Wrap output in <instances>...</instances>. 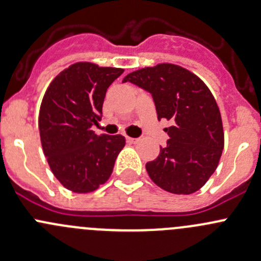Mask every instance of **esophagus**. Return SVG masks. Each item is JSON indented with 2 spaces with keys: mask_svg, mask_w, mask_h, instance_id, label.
<instances>
[{
  "mask_svg": "<svg viewBox=\"0 0 261 261\" xmlns=\"http://www.w3.org/2000/svg\"><path fill=\"white\" fill-rule=\"evenodd\" d=\"M139 139H135V138H130V136H126V141H127L128 144H135L138 143Z\"/></svg>",
  "mask_w": 261,
  "mask_h": 261,
  "instance_id": "34e87169",
  "label": "esophagus"
}]
</instances>
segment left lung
<instances>
[{"label":"left lung","instance_id":"left-lung-1","mask_svg":"<svg viewBox=\"0 0 261 261\" xmlns=\"http://www.w3.org/2000/svg\"><path fill=\"white\" fill-rule=\"evenodd\" d=\"M150 92L158 120L172 126L167 146L146 163L150 179L164 191L192 194L215 173L225 145L222 118L215 97L203 81L186 68L170 63L135 70L123 78Z\"/></svg>","mask_w":261,"mask_h":261}]
</instances>
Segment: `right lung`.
Here are the masks:
<instances>
[{
  "label": "right lung",
  "instance_id": "obj_1",
  "mask_svg": "<svg viewBox=\"0 0 261 261\" xmlns=\"http://www.w3.org/2000/svg\"><path fill=\"white\" fill-rule=\"evenodd\" d=\"M122 68L91 62L69 65L50 82L39 111L44 155L64 188L89 193L106 183L125 146L121 135H96L106 91Z\"/></svg>",
  "mask_w": 261,
  "mask_h": 261
}]
</instances>
